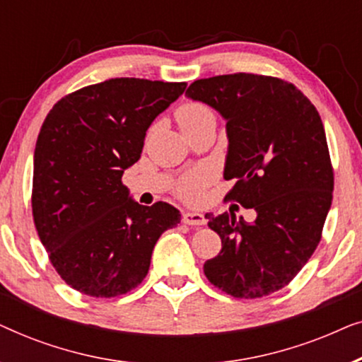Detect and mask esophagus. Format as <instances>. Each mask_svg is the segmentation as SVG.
<instances>
[{"instance_id":"34e87169","label":"esophagus","mask_w":362,"mask_h":362,"mask_svg":"<svg viewBox=\"0 0 362 362\" xmlns=\"http://www.w3.org/2000/svg\"><path fill=\"white\" fill-rule=\"evenodd\" d=\"M182 222L187 226H204L207 221L201 212H185L182 214Z\"/></svg>"}]
</instances>
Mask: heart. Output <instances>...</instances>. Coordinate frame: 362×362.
Here are the masks:
<instances>
[{"label":"heart","instance_id":"heart-1","mask_svg":"<svg viewBox=\"0 0 362 362\" xmlns=\"http://www.w3.org/2000/svg\"><path fill=\"white\" fill-rule=\"evenodd\" d=\"M176 120L181 130L189 136L207 125H216V113L206 103L189 100L177 107ZM211 180L212 171L207 168L192 171L177 181V196L185 201H197L202 194V189L209 185Z\"/></svg>","mask_w":362,"mask_h":362}]
</instances>
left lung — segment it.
<instances>
[{
    "label": "left lung",
    "instance_id": "left-lung-1",
    "mask_svg": "<svg viewBox=\"0 0 362 362\" xmlns=\"http://www.w3.org/2000/svg\"><path fill=\"white\" fill-rule=\"evenodd\" d=\"M186 95L227 122L224 177L235 185L226 199L257 212L252 224L235 221L234 212L206 214L222 249L206 262L204 274L235 298L274 293L313 255L333 201L320 113L293 83L257 74L199 78Z\"/></svg>",
    "mask_w": 362,
    "mask_h": 362
}]
</instances>
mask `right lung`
<instances>
[{
    "label": "right lung",
    "instance_id": "add662e5",
    "mask_svg": "<svg viewBox=\"0 0 362 362\" xmlns=\"http://www.w3.org/2000/svg\"><path fill=\"white\" fill-rule=\"evenodd\" d=\"M186 82L110 78L61 98L34 150L33 217L61 279L95 298L125 295L148 274L163 232L181 221L168 202L141 206L122 182L146 130Z\"/></svg>",
    "mask_w": 362,
    "mask_h": 362
}]
</instances>
